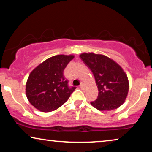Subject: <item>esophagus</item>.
Instances as JSON below:
<instances>
[{"instance_id": "esophagus-1", "label": "esophagus", "mask_w": 152, "mask_h": 152, "mask_svg": "<svg viewBox=\"0 0 152 152\" xmlns=\"http://www.w3.org/2000/svg\"><path fill=\"white\" fill-rule=\"evenodd\" d=\"M80 87L82 89H84V88H85V86H84V84H83V83H81V84H80Z\"/></svg>"}]
</instances>
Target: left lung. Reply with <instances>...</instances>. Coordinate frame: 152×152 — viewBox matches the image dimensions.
<instances>
[{
  "label": "left lung",
  "mask_w": 152,
  "mask_h": 152,
  "mask_svg": "<svg viewBox=\"0 0 152 152\" xmlns=\"http://www.w3.org/2000/svg\"><path fill=\"white\" fill-rule=\"evenodd\" d=\"M80 58L90 68L98 88V96L91 105L99 111H111L124 102L129 91L127 76L118 64L107 56L82 53Z\"/></svg>",
  "instance_id": "left-lung-1"
}]
</instances>
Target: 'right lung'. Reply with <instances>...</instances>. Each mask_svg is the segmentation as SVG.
<instances>
[{"mask_svg": "<svg viewBox=\"0 0 152 152\" xmlns=\"http://www.w3.org/2000/svg\"><path fill=\"white\" fill-rule=\"evenodd\" d=\"M73 58V55L54 56L31 72L26 83V96L36 109L53 111L68 100L76 87H69L64 70Z\"/></svg>", "mask_w": 152, "mask_h": 152, "instance_id": "obj_1", "label": "right lung"}]
</instances>
